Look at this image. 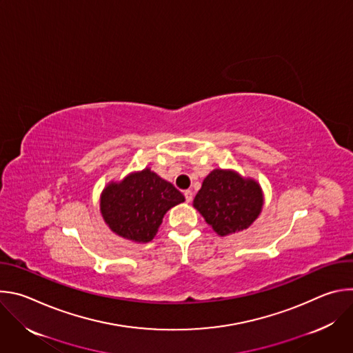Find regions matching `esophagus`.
<instances>
[{
  "label": "esophagus",
  "mask_w": 353,
  "mask_h": 353,
  "mask_svg": "<svg viewBox=\"0 0 353 353\" xmlns=\"http://www.w3.org/2000/svg\"><path fill=\"white\" fill-rule=\"evenodd\" d=\"M192 191L191 190H185L184 191V196H185V201H187V203H191V199H192Z\"/></svg>",
  "instance_id": "34e87169"
}]
</instances>
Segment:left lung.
<instances>
[{
    "mask_svg": "<svg viewBox=\"0 0 353 353\" xmlns=\"http://www.w3.org/2000/svg\"><path fill=\"white\" fill-rule=\"evenodd\" d=\"M263 204V190L256 180L225 169H215L204 179L192 203L219 236L247 229L261 214Z\"/></svg>",
    "mask_w": 353,
    "mask_h": 353,
    "instance_id": "8db88e82",
    "label": "left lung"
}]
</instances>
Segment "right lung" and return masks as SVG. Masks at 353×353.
<instances>
[{"label":"right lung","mask_w":353,"mask_h":353,"mask_svg":"<svg viewBox=\"0 0 353 353\" xmlns=\"http://www.w3.org/2000/svg\"><path fill=\"white\" fill-rule=\"evenodd\" d=\"M184 195L150 169L109 183L100 195V212L116 234L137 243L155 237L165 214Z\"/></svg>","instance_id":"obj_1"}]
</instances>
